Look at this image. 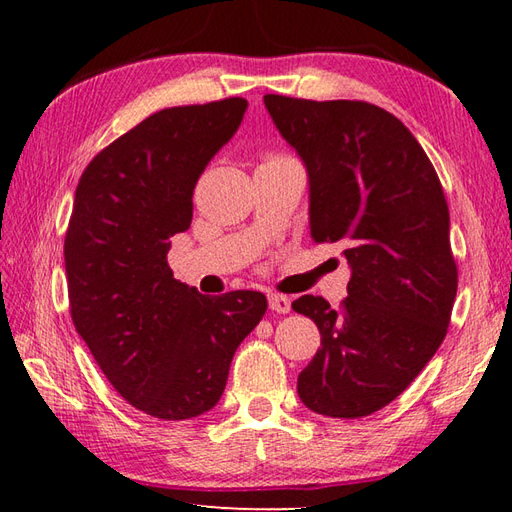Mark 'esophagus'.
<instances>
[{"label": "esophagus", "mask_w": 512, "mask_h": 512, "mask_svg": "<svg viewBox=\"0 0 512 512\" xmlns=\"http://www.w3.org/2000/svg\"><path fill=\"white\" fill-rule=\"evenodd\" d=\"M268 306L273 312H279V314H288L290 312V299L284 297V295H275V292H270L268 295Z\"/></svg>", "instance_id": "1"}]
</instances>
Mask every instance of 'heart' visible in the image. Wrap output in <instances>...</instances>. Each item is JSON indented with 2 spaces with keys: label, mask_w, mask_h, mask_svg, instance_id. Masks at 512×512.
Wrapping results in <instances>:
<instances>
[{
  "label": "heart",
  "mask_w": 512,
  "mask_h": 512,
  "mask_svg": "<svg viewBox=\"0 0 512 512\" xmlns=\"http://www.w3.org/2000/svg\"><path fill=\"white\" fill-rule=\"evenodd\" d=\"M273 160H284V156H273V158H266V162H273Z\"/></svg>",
  "instance_id": "obj_1"
}]
</instances>
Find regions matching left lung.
Masks as SVG:
<instances>
[{
  "mask_svg": "<svg viewBox=\"0 0 512 512\" xmlns=\"http://www.w3.org/2000/svg\"><path fill=\"white\" fill-rule=\"evenodd\" d=\"M310 180V235L345 246L341 308L303 295L292 310L321 332L297 380L303 405L363 418L405 391L447 336L458 292L449 206L431 160L394 114L365 101L266 94Z\"/></svg>",
  "mask_w": 512,
  "mask_h": 512,
  "instance_id": "left-lung-1",
  "label": "left lung"
}]
</instances>
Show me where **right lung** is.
Segmentation results:
<instances>
[{"mask_svg":"<svg viewBox=\"0 0 512 512\" xmlns=\"http://www.w3.org/2000/svg\"><path fill=\"white\" fill-rule=\"evenodd\" d=\"M246 99L167 107L85 167L63 255L70 314L129 405L189 420L217 405L233 354L268 308L262 292L206 297L173 279L169 239L193 217V189L237 132Z\"/></svg>","mask_w":512,"mask_h":512,"instance_id":"right-lung-1","label":"right lung"}]
</instances>
